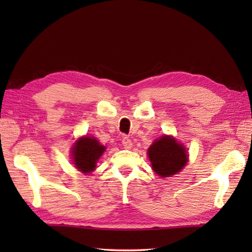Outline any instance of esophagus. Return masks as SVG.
<instances>
[{
    "mask_svg": "<svg viewBox=\"0 0 252 252\" xmlns=\"http://www.w3.org/2000/svg\"><path fill=\"white\" fill-rule=\"evenodd\" d=\"M122 145H123V147H125L126 149H130V148H132V141L130 140L129 137H126V136H125L122 138Z\"/></svg>",
    "mask_w": 252,
    "mask_h": 252,
    "instance_id": "obj_1",
    "label": "esophagus"
}]
</instances>
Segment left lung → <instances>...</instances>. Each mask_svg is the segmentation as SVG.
Instances as JSON below:
<instances>
[{"label":"left lung","mask_w":252,"mask_h":252,"mask_svg":"<svg viewBox=\"0 0 252 252\" xmlns=\"http://www.w3.org/2000/svg\"><path fill=\"white\" fill-rule=\"evenodd\" d=\"M154 172L160 178H170L185 167L189 155L185 147L173 136L163 135L155 141L147 151Z\"/></svg>","instance_id":"1"}]
</instances>
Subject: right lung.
Instances as JSON below:
<instances>
[{"mask_svg":"<svg viewBox=\"0 0 252 252\" xmlns=\"http://www.w3.org/2000/svg\"><path fill=\"white\" fill-rule=\"evenodd\" d=\"M106 147L92 136H83L76 141L72 147V163L82 173H91L96 168L98 159Z\"/></svg>","mask_w":252,"mask_h":252,"instance_id":"right-lung-1","label":"right lung"}]
</instances>
